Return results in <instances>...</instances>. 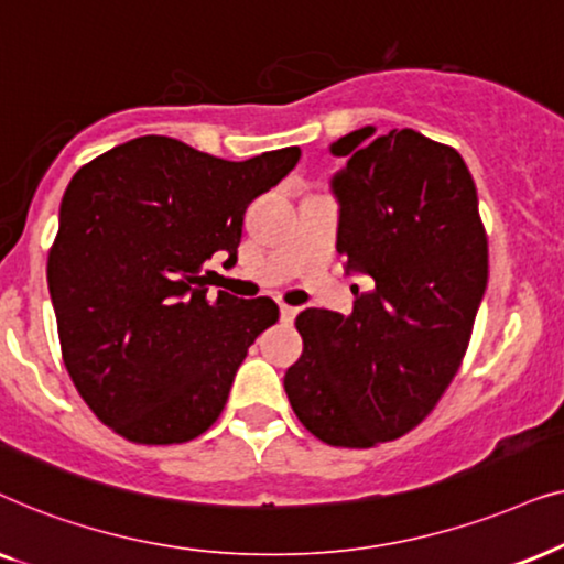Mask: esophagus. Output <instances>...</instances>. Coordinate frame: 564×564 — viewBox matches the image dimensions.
I'll return each instance as SVG.
<instances>
[{"mask_svg":"<svg viewBox=\"0 0 564 564\" xmlns=\"http://www.w3.org/2000/svg\"><path fill=\"white\" fill-rule=\"evenodd\" d=\"M296 314H299L296 306L281 304V319H283V322H294V319H296Z\"/></svg>","mask_w":564,"mask_h":564,"instance_id":"34e87169","label":"esophagus"}]
</instances>
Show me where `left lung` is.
<instances>
[{
    "instance_id": "1",
    "label": "left lung",
    "mask_w": 564,
    "mask_h": 564,
    "mask_svg": "<svg viewBox=\"0 0 564 564\" xmlns=\"http://www.w3.org/2000/svg\"><path fill=\"white\" fill-rule=\"evenodd\" d=\"M345 167L337 252L364 275L348 317L304 310V352L283 377L289 402L329 446L366 448L412 431L459 371L487 289V237L462 154L373 126L329 144Z\"/></svg>"
}]
</instances>
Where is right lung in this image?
Listing matches in <instances>:
<instances>
[{
	"label": "right lung",
	"mask_w": 564,
	"mask_h": 564,
	"mask_svg": "<svg viewBox=\"0 0 564 564\" xmlns=\"http://www.w3.org/2000/svg\"><path fill=\"white\" fill-rule=\"evenodd\" d=\"M286 147L229 162L170 137L126 141L72 177L48 252L66 371L133 444L208 431L273 299L208 291L214 252L237 262L247 206L296 167Z\"/></svg>",
	"instance_id": "right-lung-1"
}]
</instances>
